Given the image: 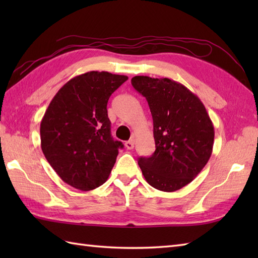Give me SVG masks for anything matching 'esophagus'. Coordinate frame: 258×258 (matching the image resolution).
Segmentation results:
<instances>
[{
  "instance_id": "34e87169",
  "label": "esophagus",
  "mask_w": 258,
  "mask_h": 258,
  "mask_svg": "<svg viewBox=\"0 0 258 258\" xmlns=\"http://www.w3.org/2000/svg\"><path fill=\"white\" fill-rule=\"evenodd\" d=\"M125 147L127 150H133L134 149V142L133 141H127L125 142Z\"/></svg>"
}]
</instances>
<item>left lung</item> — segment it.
Listing matches in <instances>:
<instances>
[{"instance_id": "left-lung-1", "label": "left lung", "mask_w": 258, "mask_h": 258, "mask_svg": "<svg viewBox=\"0 0 258 258\" xmlns=\"http://www.w3.org/2000/svg\"><path fill=\"white\" fill-rule=\"evenodd\" d=\"M132 85L149 103L156 147L151 157H140L142 173L158 190L180 189L212 155L215 133L210 115L197 95L176 81L141 75Z\"/></svg>"}]
</instances>
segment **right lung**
<instances>
[{
    "mask_svg": "<svg viewBox=\"0 0 258 258\" xmlns=\"http://www.w3.org/2000/svg\"><path fill=\"white\" fill-rule=\"evenodd\" d=\"M128 78L91 71L71 79L42 118L41 147L63 182L92 190L107 180L122 142L114 141L107 102Z\"/></svg>",
    "mask_w": 258,
    "mask_h": 258,
    "instance_id": "1",
    "label": "right lung"
}]
</instances>
